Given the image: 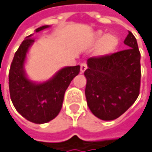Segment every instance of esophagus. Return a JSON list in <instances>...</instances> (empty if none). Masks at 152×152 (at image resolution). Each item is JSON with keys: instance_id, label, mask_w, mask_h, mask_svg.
<instances>
[{"instance_id": "esophagus-1", "label": "esophagus", "mask_w": 152, "mask_h": 152, "mask_svg": "<svg viewBox=\"0 0 152 152\" xmlns=\"http://www.w3.org/2000/svg\"><path fill=\"white\" fill-rule=\"evenodd\" d=\"M86 69H87V64H86L85 62L82 63V64H81V68H80V72H81V73H83V72L86 70Z\"/></svg>"}]
</instances>
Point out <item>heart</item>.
<instances>
[{"instance_id":"heart-1","label":"heart","mask_w":152,"mask_h":152,"mask_svg":"<svg viewBox=\"0 0 152 152\" xmlns=\"http://www.w3.org/2000/svg\"><path fill=\"white\" fill-rule=\"evenodd\" d=\"M100 42L97 48V54L99 56L108 55L115 51L119 44V39L115 35L113 34H107L105 35V33L101 31H98L92 39V43L94 45Z\"/></svg>"}]
</instances>
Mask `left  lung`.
<instances>
[{"mask_svg": "<svg viewBox=\"0 0 152 152\" xmlns=\"http://www.w3.org/2000/svg\"><path fill=\"white\" fill-rule=\"evenodd\" d=\"M124 44L128 49L91 57L84 71L85 97L91 113L103 121L115 120L137 100L141 83V54L132 32Z\"/></svg>", "mask_w": 152, "mask_h": 152, "instance_id": "8db88e82", "label": "left lung"}]
</instances>
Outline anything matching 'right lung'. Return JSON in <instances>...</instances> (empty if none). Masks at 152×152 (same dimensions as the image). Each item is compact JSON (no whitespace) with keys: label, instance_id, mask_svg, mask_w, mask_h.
I'll list each match as a JSON object with an SVG mask.
<instances>
[{"label":"right lung","instance_id":"1","mask_svg":"<svg viewBox=\"0 0 152 152\" xmlns=\"http://www.w3.org/2000/svg\"><path fill=\"white\" fill-rule=\"evenodd\" d=\"M48 27L41 26L35 31L39 32ZM34 40L32 35H29L15 52L9 74V87L16 111L26 120L42 124L59 114L65 91L73 78L79 74L80 66L63 68L45 83H36L30 81L25 75L23 65L29 47Z\"/></svg>","mask_w":152,"mask_h":152}]
</instances>
